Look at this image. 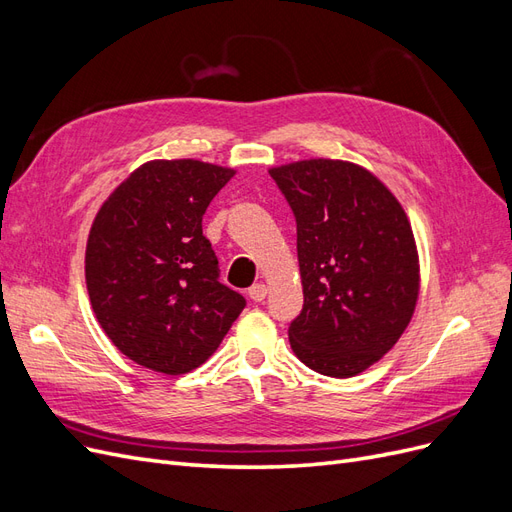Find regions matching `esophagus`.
<instances>
[{"label":"esophagus","mask_w":512,"mask_h":512,"mask_svg":"<svg viewBox=\"0 0 512 512\" xmlns=\"http://www.w3.org/2000/svg\"><path fill=\"white\" fill-rule=\"evenodd\" d=\"M247 297H250L254 303H260L267 297V286L265 284H254L250 290H247Z\"/></svg>","instance_id":"1"}]
</instances>
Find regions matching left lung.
I'll use <instances>...</instances> for the list:
<instances>
[{
	"mask_svg": "<svg viewBox=\"0 0 512 512\" xmlns=\"http://www.w3.org/2000/svg\"><path fill=\"white\" fill-rule=\"evenodd\" d=\"M297 222L303 309L290 346L322 376L350 378L406 331L418 297V256L397 198L365 168L303 160L271 168Z\"/></svg>",
	"mask_w": 512,
	"mask_h": 512,
	"instance_id": "8db88e82",
	"label": "left lung"
}]
</instances>
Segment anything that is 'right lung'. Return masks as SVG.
<instances>
[{
  "label": "right lung",
  "instance_id": "right-lung-1",
  "mask_svg": "<svg viewBox=\"0 0 512 512\" xmlns=\"http://www.w3.org/2000/svg\"><path fill=\"white\" fill-rule=\"evenodd\" d=\"M235 170L198 160L147 162L108 196L89 232L85 280L111 342L168 376L218 350L245 299L220 282L203 215Z\"/></svg>",
  "mask_w": 512,
  "mask_h": 512
}]
</instances>
